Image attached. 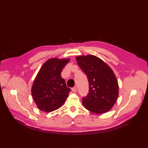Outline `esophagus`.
Instances as JSON below:
<instances>
[{
    "label": "esophagus",
    "mask_w": 148,
    "mask_h": 148,
    "mask_svg": "<svg viewBox=\"0 0 148 148\" xmlns=\"http://www.w3.org/2000/svg\"><path fill=\"white\" fill-rule=\"evenodd\" d=\"M71 91H72L73 92H77V88L76 87H73L71 88Z\"/></svg>",
    "instance_id": "34e87169"
}]
</instances>
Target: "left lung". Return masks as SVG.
Masks as SVG:
<instances>
[{
	"instance_id": "1",
	"label": "left lung",
	"mask_w": 148,
	"mask_h": 148,
	"mask_svg": "<svg viewBox=\"0 0 148 148\" xmlns=\"http://www.w3.org/2000/svg\"><path fill=\"white\" fill-rule=\"evenodd\" d=\"M77 63L87 75L89 93L82 103L87 110L95 114L110 110L119 96V84L110 67L93 55L76 57Z\"/></svg>"
}]
</instances>
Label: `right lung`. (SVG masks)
<instances>
[{"label":"right lung","mask_w":148,"mask_h":148,"mask_svg":"<svg viewBox=\"0 0 148 148\" xmlns=\"http://www.w3.org/2000/svg\"><path fill=\"white\" fill-rule=\"evenodd\" d=\"M69 58H51L39 70L31 87V95L38 108L46 112L54 111L63 105L71 91L61 72Z\"/></svg>","instance_id":"right-lung-1"}]
</instances>
